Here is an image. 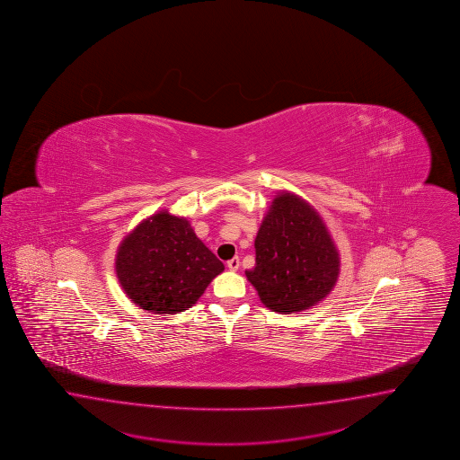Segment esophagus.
Returning <instances> with one entry per match:
<instances>
[{"mask_svg":"<svg viewBox=\"0 0 460 460\" xmlns=\"http://www.w3.org/2000/svg\"><path fill=\"white\" fill-rule=\"evenodd\" d=\"M226 268L230 270H238V268H240V260H238V258L230 260V261L226 262Z\"/></svg>","mask_w":460,"mask_h":460,"instance_id":"1","label":"esophagus"}]
</instances>
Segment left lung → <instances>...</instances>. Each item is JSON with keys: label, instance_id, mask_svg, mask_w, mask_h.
I'll use <instances>...</instances> for the list:
<instances>
[{"label": "left lung", "instance_id": "8db88e82", "mask_svg": "<svg viewBox=\"0 0 460 460\" xmlns=\"http://www.w3.org/2000/svg\"><path fill=\"white\" fill-rule=\"evenodd\" d=\"M254 250L256 264L244 274L272 312L312 308L332 292L340 276V254L323 218L288 190L272 199Z\"/></svg>", "mask_w": 460, "mask_h": 460}]
</instances>
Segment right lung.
<instances>
[{
	"label": "right lung",
	"instance_id": "1",
	"mask_svg": "<svg viewBox=\"0 0 460 460\" xmlns=\"http://www.w3.org/2000/svg\"><path fill=\"white\" fill-rule=\"evenodd\" d=\"M224 270L190 222L168 210L140 222L116 254V274L128 298L160 315L190 308Z\"/></svg>",
	"mask_w": 460,
	"mask_h": 460
}]
</instances>
